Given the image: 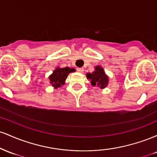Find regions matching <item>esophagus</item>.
Masks as SVG:
<instances>
[{
	"instance_id": "1",
	"label": "esophagus",
	"mask_w": 157,
	"mask_h": 157,
	"mask_svg": "<svg viewBox=\"0 0 157 157\" xmlns=\"http://www.w3.org/2000/svg\"><path fill=\"white\" fill-rule=\"evenodd\" d=\"M77 71H78V72L82 73V71H83V68H77Z\"/></svg>"
}]
</instances>
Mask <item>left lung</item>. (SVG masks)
I'll list each match as a JSON object with an SVG mask.
<instances>
[{
	"label": "left lung",
	"mask_w": 157,
	"mask_h": 157,
	"mask_svg": "<svg viewBox=\"0 0 157 157\" xmlns=\"http://www.w3.org/2000/svg\"><path fill=\"white\" fill-rule=\"evenodd\" d=\"M88 79L91 80V83L93 86H97L100 89H104L109 83V77L104 72L103 68L100 66L95 67V71L92 73H88L86 75Z\"/></svg>",
	"instance_id": "1"
}]
</instances>
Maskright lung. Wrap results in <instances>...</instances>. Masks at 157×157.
Segmentation results:
<instances>
[{
	"instance_id": "add662e5",
	"label": "right lung",
	"mask_w": 157,
	"mask_h": 157,
	"mask_svg": "<svg viewBox=\"0 0 157 157\" xmlns=\"http://www.w3.org/2000/svg\"><path fill=\"white\" fill-rule=\"evenodd\" d=\"M75 71V69L68 67L57 68L48 77L50 80V83L55 89L60 87L61 86L65 84V81H66V79L67 78L68 74L73 72Z\"/></svg>"
}]
</instances>
